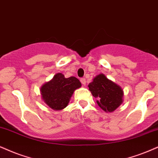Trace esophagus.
Returning <instances> with one entry per match:
<instances>
[{
  "label": "esophagus",
  "mask_w": 158,
  "mask_h": 158,
  "mask_svg": "<svg viewBox=\"0 0 158 158\" xmlns=\"http://www.w3.org/2000/svg\"><path fill=\"white\" fill-rule=\"evenodd\" d=\"M80 81H81V82L83 85H85V78H83H83H81Z\"/></svg>",
  "instance_id": "1"
}]
</instances>
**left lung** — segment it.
Instances as JSON below:
<instances>
[{"label":"left lung","instance_id":"obj_1","mask_svg":"<svg viewBox=\"0 0 158 158\" xmlns=\"http://www.w3.org/2000/svg\"><path fill=\"white\" fill-rule=\"evenodd\" d=\"M88 86L93 96L97 99V105L105 112L114 111L123 102V89L104 74L97 75Z\"/></svg>","mask_w":158,"mask_h":158}]
</instances>
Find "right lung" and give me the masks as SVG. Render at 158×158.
I'll list each match as a JSON object with an SVG mask.
<instances>
[{"instance_id": "right-lung-1", "label": "right lung", "mask_w": 158, "mask_h": 158, "mask_svg": "<svg viewBox=\"0 0 158 158\" xmlns=\"http://www.w3.org/2000/svg\"><path fill=\"white\" fill-rule=\"evenodd\" d=\"M81 87V83L75 77L66 78L59 73L41 86L40 94L42 100L49 108L61 110L68 106L74 91Z\"/></svg>"}]
</instances>
